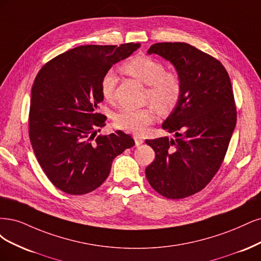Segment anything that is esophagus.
Returning <instances> with one entry per match:
<instances>
[{
  "mask_svg": "<svg viewBox=\"0 0 261 261\" xmlns=\"http://www.w3.org/2000/svg\"><path fill=\"white\" fill-rule=\"evenodd\" d=\"M133 138H134V141H136V145H137V146H140V145L142 144V143H143V139H142L141 137L137 136V134H136V136H134Z\"/></svg>",
  "mask_w": 261,
  "mask_h": 261,
  "instance_id": "1",
  "label": "esophagus"
}]
</instances>
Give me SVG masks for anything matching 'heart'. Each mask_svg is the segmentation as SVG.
Listing matches in <instances>:
<instances>
[{"mask_svg":"<svg viewBox=\"0 0 261 261\" xmlns=\"http://www.w3.org/2000/svg\"><path fill=\"white\" fill-rule=\"evenodd\" d=\"M124 72L147 85L145 102L149 105L140 109L124 108L115 116L117 128L136 134L144 132L156 118L155 108L162 115L170 114L178 106L183 93L180 74L174 70H166L165 65L156 58L145 54L134 55L122 65ZM118 77L113 69L107 70L100 79L102 96L112 102L115 97Z\"/></svg>","mask_w":261,"mask_h":261,"instance_id":"heart-1","label":"heart"}]
</instances>
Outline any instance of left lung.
<instances>
[{
    "label": "left lung",
    "mask_w": 261,
    "mask_h": 261,
    "mask_svg": "<svg viewBox=\"0 0 261 261\" xmlns=\"http://www.w3.org/2000/svg\"><path fill=\"white\" fill-rule=\"evenodd\" d=\"M152 53L174 65L183 93L163 123L175 139L145 141L156 154L145 174L162 196L181 199L203 190L219 170L237 124V106L229 73L214 56L182 42L155 43Z\"/></svg>",
    "instance_id": "left-lung-1"
}]
</instances>
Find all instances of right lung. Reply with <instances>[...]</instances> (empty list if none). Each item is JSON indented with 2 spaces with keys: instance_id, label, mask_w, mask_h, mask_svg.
Instances as JSON below:
<instances>
[{
  "instance_id": "1",
  "label": "right lung",
  "mask_w": 261,
  "mask_h": 261,
  "mask_svg": "<svg viewBox=\"0 0 261 261\" xmlns=\"http://www.w3.org/2000/svg\"><path fill=\"white\" fill-rule=\"evenodd\" d=\"M140 43L81 45L48 61L31 90L29 138L42 170L67 194L99 188L114 159L136 143L120 130L96 133L107 117L98 113L99 83L111 67L130 56Z\"/></svg>"
}]
</instances>
